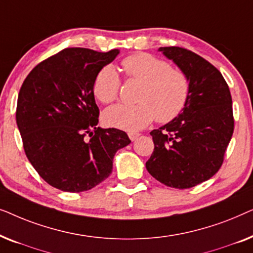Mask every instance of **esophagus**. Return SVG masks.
I'll list each match as a JSON object with an SVG mask.
<instances>
[{
	"instance_id": "34e87169",
	"label": "esophagus",
	"mask_w": 253,
	"mask_h": 253,
	"mask_svg": "<svg viewBox=\"0 0 253 253\" xmlns=\"http://www.w3.org/2000/svg\"><path fill=\"white\" fill-rule=\"evenodd\" d=\"M139 136H140V134H139V133H136V132H130V133H129V138H130V139L132 140V141L136 140L137 138L139 137Z\"/></svg>"
}]
</instances>
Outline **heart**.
Masks as SVG:
<instances>
[{
	"label": "heart",
	"mask_w": 253,
	"mask_h": 253,
	"mask_svg": "<svg viewBox=\"0 0 253 253\" xmlns=\"http://www.w3.org/2000/svg\"><path fill=\"white\" fill-rule=\"evenodd\" d=\"M127 79L143 83L137 94V105H115L102 114L105 126L134 131L144 129L154 119L166 123L176 119L188 102L190 79L184 71L151 54L137 53L122 61ZM121 78L114 65L103 67L93 82V94L102 103L115 101Z\"/></svg>",
	"instance_id": "heart-1"
}]
</instances>
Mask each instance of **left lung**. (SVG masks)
Here are the masks:
<instances>
[{"instance_id":"obj_1","label":"left lung","mask_w":253,"mask_h":253,"mask_svg":"<svg viewBox=\"0 0 253 253\" xmlns=\"http://www.w3.org/2000/svg\"><path fill=\"white\" fill-rule=\"evenodd\" d=\"M190 79V95L181 114L151 131L154 151L146 169L162 184L189 189L215 175L234 132L229 87L217 69L191 50L160 47Z\"/></svg>"}]
</instances>
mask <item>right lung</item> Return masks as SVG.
Returning <instances> with one entry per match:
<instances>
[{"instance_id":"1","label":"right lung","mask_w":253,"mask_h":253,"mask_svg":"<svg viewBox=\"0 0 253 253\" xmlns=\"http://www.w3.org/2000/svg\"><path fill=\"white\" fill-rule=\"evenodd\" d=\"M119 54V49L67 48L38 64L20 87L16 122L24 151L54 188L65 192L94 188L112 174L116 152L131 143L122 130L96 126L93 82Z\"/></svg>"}]
</instances>
